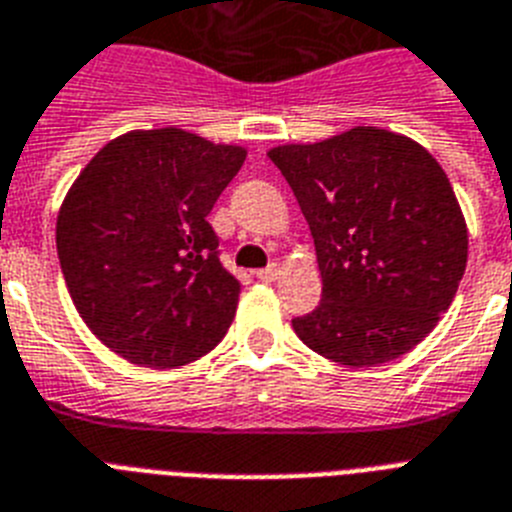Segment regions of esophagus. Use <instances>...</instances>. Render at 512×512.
<instances>
[{"instance_id":"obj_1","label":"esophagus","mask_w":512,"mask_h":512,"mask_svg":"<svg viewBox=\"0 0 512 512\" xmlns=\"http://www.w3.org/2000/svg\"><path fill=\"white\" fill-rule=\"evenodd\" d=\"M278 276H281V268H278L276 263H270L268 268L257 270V278H260V281H276Z\"/></svg>"}]
</instances>
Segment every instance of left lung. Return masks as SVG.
I'll use <instances>...</instances> for the list:
<instances>
[{
  "label": "left lung",
  "mask_w": 512,
  "mask_h": 512,
  "mask_svg": "<svg viewBox=\"0 0 512 512\" xmlns=\"http://www.w3.org/2000/svg\"><path fill=\"white\" fill-rule=\"evenodd\" d=\"M315 242L321 305L294 318L318 355L350 368L389 363L447 313L468 260L450 178L407 136L357 126L270 149Z\"/></svg>",
  "instance_id": "8db88e82"
}]
</instances>
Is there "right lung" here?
<instances>
[{"instance_id":"obj_1","label":"right lung","mask_w":512,"mask_h":512,"mask_svg":"<svg viewBox=\"0 0 512 512\" xmlns=\"http://www.w3.org/2000/svg\"><path fill=\"white\" fill-rule=\"evenodd\" d=\"M247 149L181 128L131 131L99 149L57 215L73 305L99 342L144 368L213 350L242 286L220 265L207 215Z\"/></svg>"}]
</instances>
